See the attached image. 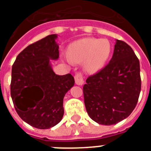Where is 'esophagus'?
<instances>
[{"mask_svg": "<svg viewBox=\"0 0 151 151\" xmlns=\"http://www.w3.org/2000/svg\"><path fill=\"white\" fill-rule=\"evenodd\" d=\"M75 81H76V83L77 85H79L81 86L84 83L83 77V75L81 73H76V76H75Z\"/></svg>", "mask_w": 151, "mask_h": 151, "instance_id": "34e87169", "label": "esophagus"}]
</instances>
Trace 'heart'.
Wrapping results in <instances>:
<instances>
[{
  "mask_svg": "<svg viewBox=\"0 0 151 151\" xmlns=\"http://www.w3.org/2000/svg\"><path fill=\"white\" fill-rule=\"evenodd\" d=\"M111 53V45L106 39L85 38L70 45L65 59L70 64L83 62L84 69L95 73L105 66Z\"/></svg>",
  "mask_w": 151,
  "mask_h": 151,
  "instance_id": "b5f03b06",
  "label": "heart"
}]
</instances>
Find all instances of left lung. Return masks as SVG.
<instances>
[{
  "mask_svg": "<svg viewBox=\"0 0 151 151\" xmlns=\"http://www.w3.org/2000/svg\"><path fill=\"white\" fill-rule=\"evenodd\" d=\"M86 83L84 103L89 116L99 124H116L137 104L141 91L139 59L130 45L116 40L109 63Z\"/></svg>",
  "mask_w": 151,
  "mask_h": 151,
  "instance_id": "obj_1",
  "label": "left lung"
}]
</instances>
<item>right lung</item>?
<instances>
[{
  "label": "right lung",
  "mask_w": 151,
  "mask_h": 151,
  "mask_svg": "<svg viewBox=\"0 0 151 151\" xmlns=\"http://www.w3.org/2000/svg\"><path fill=\"white\" fill-rule=\"evenodd\" d=\"M57 35L28 45L12 68L11 96L16 112L26 123L48 129L61 120L64 97L74 86L71 74H55L50 60L59 58Z\"/></svg>",
  "instance_id": "obj_1"
}]
</instances>
